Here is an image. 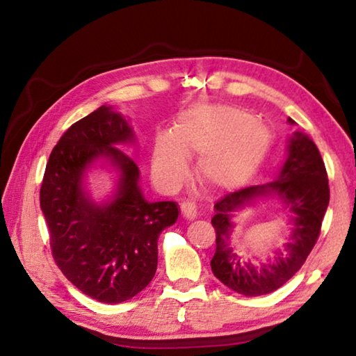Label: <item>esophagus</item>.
Returning <instances> with one entry per match:
<instances>
[{
    "mask_svg": "<svg viewBox=\"0 0 356 356\" xmlns=\"http://www.w3.org/2000/svg\"><path fill=\"white\" fill-rule=\"evenodd\" d=\"M180 211H182L184 217H186L188 220H193L197 216V209H195V203L190 202V200H185L180 203Z\"/></svg>",
    "mask_w": 356,
    "mask_h": 356,
    "instance_id": "1",
    "label": "esophagus"
}]
</instances>
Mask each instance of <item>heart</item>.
I'll return each instance as SVG.
<instances>
[{"label": "heart", "mask_w": 356, "mask_h": 356, "mask_svg": "<svg viewBox=\"0 0 356 356\" xmlns=\"http://www.w3.org/2000/svg\"><path fill=\"white\" fill-rule=\"evenodd\" d=\"M270 134L249 111L225 105H195L179 116L170 136L159 138L153 151V174L166 188L182 182L185 157L202 154L203 177L222 184L254 170L266 154Z\"/></svg>", "instance_id": "heart-1"}]
</instances>
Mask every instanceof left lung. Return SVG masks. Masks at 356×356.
<instances>
[{"label": "left lung", "instance_id": "8db88e82", "mask_svg": "<svg viewBox=\"0 0 356 356\" xmlns=\"http://www.w3.org/2000/svg\"><path fill=\"white\" fill-rule=\"evenodd\" d=\"M289 122L293 124V120L289 119ZM269 192L277 193L296 216L293 241L286 245L284 253L277 254L274 264L254 268L250 264L240 262L230 246V217L246 202ZM329 197L327 171L318 148L306 134L295 133L278 180L225 194L216 202V216L211 220L216 231V254L211 260L213 274L231 291L246 297L277 291L297 274L314 249L321 232Z\"/></svg>", "mask_w": 356, "mask_h": 356}]
</instances>
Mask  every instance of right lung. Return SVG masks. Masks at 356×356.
Instances as JSON below:
<instances>
[{
    "instance_id": "1",
    "label": "right lung",
    "mask_w": 356,
    "mask_h": 356,
    "mask_svg": "<svg viewBox=\"0 0 356 356\" xmlns=\"http://www.w3.org/2000/svg\"><path fill=\"white\" fill-rule=\"evenodd\" d=\"M133 139L127 120L99 107L74 122L51 149L40 191L53 260L63 274L102 303H122L145 289L157 269V238L179 217L174 202L148 203L139 168L118 143ZM97 156L121 171L115 200L95 206L80 179Z\"/></svg>"
}]
</instances>
